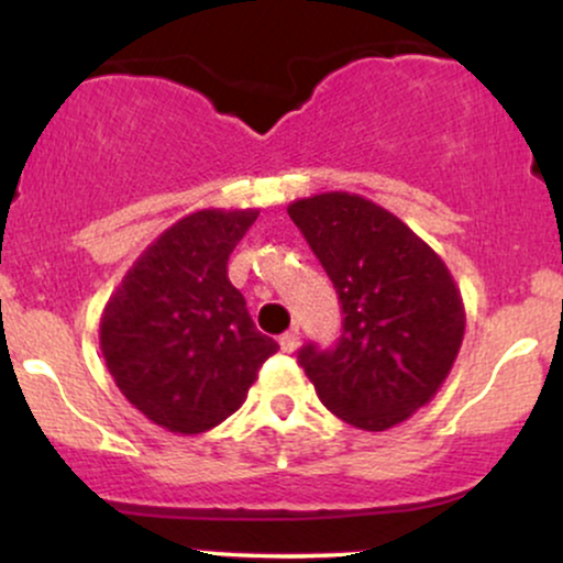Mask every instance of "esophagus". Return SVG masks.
Masks as SVG:
<instances>
[{"label":"esophagus","mask_w":563,"mask_h":563,"mask_svg":"<svg viewBox=\"0 0 563 563\" xmlns=\"http://www.w3.org/2000/svg\"><path fill=\"white\" fill-rule=\"evenodd\" d=\"M296 346H299V328H290V331L280 335V349L290 354V352H296Z\"/></svg>","instance_id":"esophagus-1"}]
</instances>
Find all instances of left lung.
Here are the masks:
<instances>
[{"instance_id": "left-lung-1", "label": "left lung", "mask_w": 563, "mask_h": 563, "mask_svg": "<svg viewBox=\"0 0 563 563\" xmlns=\"http://www.w3.org/2000/svg\"><path fill=\"white\" fill-rule=\"evenodd\" d=\"M288 217L344 314L335 346L299 349L320 402L365 431L407 421L439 391L463 344L466 309L450 269L402 219L363 196L301 198Z\"/></svg>"}]
</instances>
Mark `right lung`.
<instances>
[{
	"mask_svg": "<svg viewBox=\"0 0 563 563\" xmlns=\"http://www.w3.org/2000/svg\"><path fill=\"white\" fill-rule=\"evenodd\" d=\"M256 217V209H203L179 219L106 303L100 349L115 386L174 434H200L230 418L277 352L228 277L232 249Z\"/></svg>",
	"mask_w": 563,
	"mask_h": 563,
	"instance_id": "right-lung-1",
	"label": "right lung"
}]
</instances>
